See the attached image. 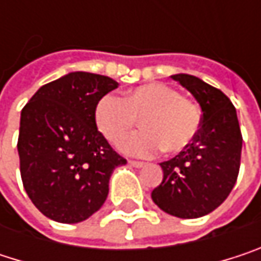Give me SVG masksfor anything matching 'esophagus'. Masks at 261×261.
<instances>
[{
  "label": "esophagus",
  "instance_id": "esophagus-1",
  "mask_svg": "<svg viewBox=\"0 0 261 261\" xmlns=\"http://www.w3.org/2000/svg\"><path fill=\"white\" fill-rule=\"evenodd\" d=\"M128 163H130L131 166H134V168H142L145 165L143 162H137V160H130Z\"/></svg>",
  "mask_w": 261,
  "mask_h": 261
}]
</instances>
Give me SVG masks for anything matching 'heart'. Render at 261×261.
<instances>
[{"mask_svg": "<svg viewBox=\"0 0 261 261\" xmlns=\"http://www.w3.org/2000/svg\"><path fill=\"white\" fill-rule=\"evenodd\" d=\"M140 119L145 130L125 137L119 148L125 154L146 157L163 148L172 154L189 148L199 133L202 116L192 99L163 83L139 86L124 99L106 95L95 107L96 127L112 143H118Z\"/></svg>", "mask_w": 261, "mask_h": 261, "instance_id": "obj_1", "label": "heart"}]
</instances>
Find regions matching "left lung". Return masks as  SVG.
<instances>
[{"instance_id":"obj_1","label":"left lung","mask_w":261,"mask_h":261,"mask_svg":"<svg viewBox=\"0 0 261 261\" xmlns=\"http://www.w3.org/2000/svg\"><path fill=\"white\" fill-rule=\"evenodd\" d=\"M172 79L201 106L196 139L174 159L160 163L163 181L151 198L168 215L195 219L218 208L234 187L242 154V133L234 106L219 89L187 74Z\"/></svg>"}]
</instances>
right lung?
Instances as JSON below:
<instances>
[{"label": "right lung", "instance_id": "1", "mask_svg": "<svg viewBox=\"0 0 261 261\" xmlns=\"http://www.w3.org/2000/svg\"><path fill=\"white\" fill-rule=\"evenodd\" d=\"M119 84L110 77L71 72L42 86L21 112V178L46 218L77 224L98 212L116 166L125 165L98 131L95 107Z\"/></svg>", "mask_w": 261, "mask_h": 261}]
</instances>
